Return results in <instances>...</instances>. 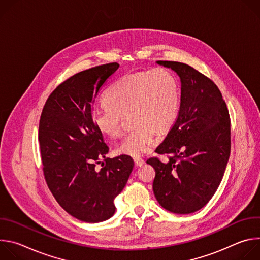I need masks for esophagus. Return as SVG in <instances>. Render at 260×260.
Segmentation results:
<instances>
[{
    "label": "esophagus",
    "instance_id": "34e87169",
    "mask_svg": "<svg viewBox=\"0 0 260 260\" xmlns=\"http://www.w3.org/2000/svg\"><path fill=\"white\" fill-rule=\"evenodd\" d=\"M134 161H135V164H136V166H137V167H142V166L145 164V160H144V159H142V158H139V157L135 158V159H134Z\"/></svg>",
    "mask_w": 260,
    "mask_h": 260
}]
</instances>
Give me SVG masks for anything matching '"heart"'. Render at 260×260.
Returning <instances> with one entry per match:
<instances>
[{
	"mask_svg": "<svg viewBox=\"0 0 260 260\" xmlns=\"http://www.w3.org/2000/svg\"><path fill=\"white\" fill-rule=\"evenodd\" d=\"M105 106L92 111L100 133L110 138L122 134L123 117L129 114L134 129L117 146L116 151L139 157L150 151L156 131L161 133L175 122L180 106L176 77L164 68L128 74L111 85L104 96Z\"/></svg>",
	"mask_w": 260,
	"mask_h": 260,
	"instance_id": "heart-1",
	"label": "heart"
}]
</instances>
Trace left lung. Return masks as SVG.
<instances>
[{
    "instance_id": "left-lung-1",
    "label": "left lung",
    "mask_w": 260,
    "mask_h": 260,
    "mask_svg": "<svg viewBox=\"0 0 260 260\" xmlns=\"http://www.w3.org/2000/svg\"><path fill=\"white\" fill-rule=\"evenodd\" d=\"M181 79L178 116L156 148L164 164L150 157L155 170L153 192L159 205L176 214H190L207 205L223 178L231 154V117L218 86L194 68L158 60Z\"/></svg>"
}]
</instances>
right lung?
Returning <instances> with one entry per match:
<instances>
[{
	"instance_id": "right-lung-1",
	"label": "right lung",
	"mask_w": 260,
	"mask_h": 260,
	"mask_svg": "<svg viewBox=\"0 0 260 260\" xmlns=\"http://www.w3.org/2000/svg\"><path fill=\"white\" fill-rule=\"evenodd\" d=\"M119 68L96 66L61 82L48 96L39 122V143L47 186L59 206L84 222H101L115 213L114 199L134 168L131 156L106 158L109 147L92 120L100 89ZM103 158L105 166L95 167Z\"/></svg>"
}]
</instances>
